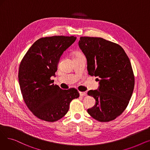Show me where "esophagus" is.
<instances>
[{
    "label": "esophagus",
    "mask_w": 150,
    "mask_h": 150,
    "mask_svg": "<svg viewBox=\"0 0 150 150\" xmlns=\"http://www.w3.org/2000/svg\"><path fill=\"white\" fill-rule=\"evenodd\" d=\"M79 93H80V96L83 97V96H87V93L85 92H80Z\"/></svg>",
    "instance_id": "34e87169"
}]
</instances>
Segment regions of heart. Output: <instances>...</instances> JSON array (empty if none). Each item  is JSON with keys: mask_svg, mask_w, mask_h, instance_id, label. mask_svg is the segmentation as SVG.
<instances>
[{"mask_svg": "<svg viewBox=\"0 0 150 150\" xmlns=\"http://www.w3.org/2000/svg\"><path fill=\"white\" fill-rule=\"evenodd\" d=\"M81 56H84V55H83V54L81 52L75 51L74 52V58L80 57H81Z\"/></svg>", "mask_w": 150, "mask_h": 150, "instance_id": "1", "label": "heart"}]
</instances>
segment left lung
I'll list each match as a JSON object with an SVG mask.
<instances>
[{
    "label": "left lung",
    "mask_w": 150,
    "mask_h": 150,
    "mask_svg": "<svg viewBox=\"0 0 150 150\" xmlns=\"http://www.w3.org/2000/svg\"><path fill=\"white\" fill-rule=\"evenodd\" d=\"M78 45L87 59L88 74L99 78L98 90L88 92L96 100L88 112L99 122L112 121L127 108L133 92L129 59L120 45L101 38L81 37Z\"/></svg>",
    "instance_id": "1"
}]
</instances>
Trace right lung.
Here are the masks:
<instances>
[{
  "label": "right lung",
  "instance_id": "right-lung-1",
  "mask_svg": "<svg viewBox=\"0 0 150 150\" xmlns=\"http://www.w3.org/2000/svg\"><path fill=\"white\" fill-rule=\"evenodd\" d=\"M76 39L74 36L39 39L20 63L18 78L23 100L39 119L49 122L61 119L68 112L71 101L80 96L76 89H62L50 79L62 54Z\"/></svg>",
  "mask_w": 150,
  "mask_h": 150
}]
</instances>
